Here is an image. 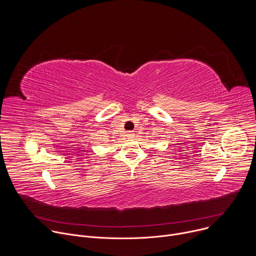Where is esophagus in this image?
Segmentation results:
<instances>
[{
	"label": "esophagus",
	"instance_id": "1",
	"mask_svg": "<svg viewBox=\"0 0 256 256\" xmlns=\"http://www.w3.org/2000/svg\"><path fill=\"white\" fill-rule=\"evenodd\" d=\"M126 136H128V138H132L134 136V132H128Z\"/></svg>",
	"mask_w": 256,
	"mask_h": 256
}]
</instances>
